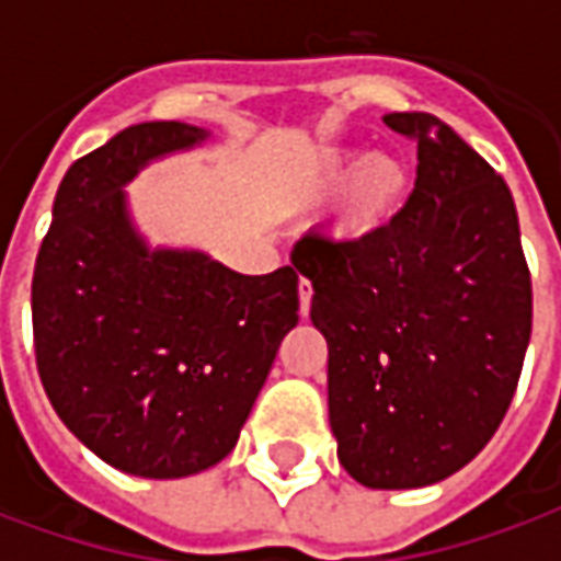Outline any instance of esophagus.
I'll return each instance as SVG.
<instances>
[{"label":"esophagus","mask_w":561,"mask_h":561,"mask_svg":"<svg viewBox=\"0 0 561 561\" xmlns=\"http://www.w3.org/2000/svg\"><path fill=\"white\" fill-rule=\"evenodd\" d=\"M297 294H300V316H309V304H312V282L300 279L297 285Z\"/></svg>","instance_id":"obj_1"}]
</instances>
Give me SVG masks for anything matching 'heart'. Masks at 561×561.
Masks as SVG:
<instances>
[{
    "label": "heart",
    "instance_id": "b5f03b06",
    "mask_svg": "<svg viewBox=\"0 0 561 561\" xmlns=\"http://www.w3.org/2000/svg\"><path fill=\"white\" fill-rule=\"evenodd\" d=\"M333 192L324 213V237L340 249H364L393 231L414 195V168L390 152L360 147H330L318 152L306 195L324 197Z\"/></svg>",
    "mask_w": 561,
    "mask_h": 561
}]
</instances>
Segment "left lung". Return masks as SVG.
<instances>
[{
  "label": "left lung",
  "instance_id": "left-lung-1",
  "mask_svg": "<svg viewBox=\"0 0 561 561\" xmlns=\"http://www.w3.org/2000/svg\"><path fill=\"white\" fill-rule=\"evenodd\" d=\"M402 219L364 249L304 237L309 318L328 340L330 430L369 490H417L478 457L505 417L531 336V279L505 180L433 114Z\"/></svg>",
  "mask_w": 561,
  "mask_h": 561
}]
</instances>
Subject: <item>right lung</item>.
<instances>
[{"mask_svg": "<svg viewBox=\"0 0 561 561\" xmlns=\"http://www.w3.org/2000/svg\"><path fill=\"white\" fill-rule=\"evenodd\" d=\"M188 123L123 128L59 183L32 276L35 357L47 400L107 466L152 481L228 457L297 328V270L245 276L192 245H152L126 185L204 147Z\"/></svg>", "mask_w": 561, "mask_h": 561, "instance_id": "right-lung-1", "label": "right lung"}]
</instances>
